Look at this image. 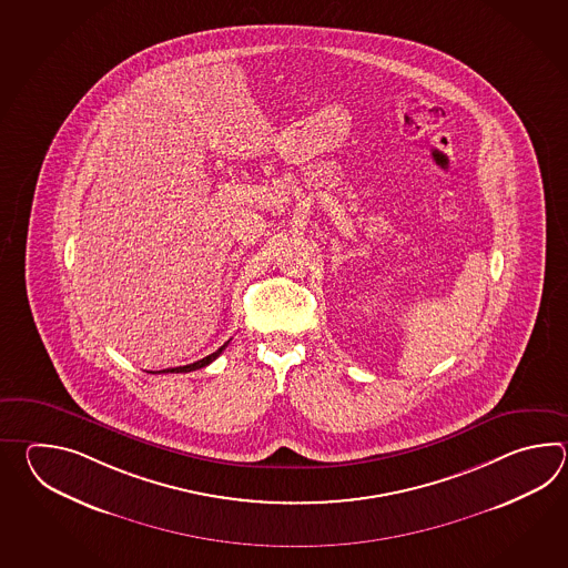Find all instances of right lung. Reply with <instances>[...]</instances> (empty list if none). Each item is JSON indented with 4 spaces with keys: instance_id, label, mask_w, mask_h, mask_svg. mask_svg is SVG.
Returning <instances> with one entry per match:
<instances>
[{
    "instance_id": "add662e5",
    "label": "right lung",
    "mask_w": 568,
    "mask_h": 568,
    "mask_svg": "<svg viewBox=\"0 0 568 568\" xmlns=\"http://www.w3.org/2000/svg\"><path fill=\"white\" fill-rule=\"evenodd\" d=\"M230 343V341H227ZM227 343L223 345V347H219L215 353H211V355H206L203 359H199V362L189 363V365H182V367H170V369H162V372H158V374H189V372H194V369H201V367H206L209 363L215 362L219 355L223 353V349L227 347Z\"/></svg>"
}]
</instances>
